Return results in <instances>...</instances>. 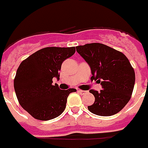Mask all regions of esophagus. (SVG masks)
<instances>
[{"instance_id":"esophagus-1","label":"esophagus","mask_w":148,"mask_h":148,"mask_svg":"<svg viewBox=\"0 0 148 148\" xmlns=\"http://www.w3.org/2000/svg\"><path fill=\"white\" fill-rule=\"evenodd\" d=\"M78 92L80 94H86L87 93V91L86 90H79Z\"/></svg>"}]
</instances>
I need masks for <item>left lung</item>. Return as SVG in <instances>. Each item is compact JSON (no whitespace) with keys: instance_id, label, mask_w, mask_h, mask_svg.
<instances>
[{"instance_id":"1","label":"left lung","mask_w":148,"mask_h":148,"mask_svg":"<svg viewBox=\"0 0 148 148\" xmlns=\"http://www.w3.org/2000/svg\"><path fill=\"white\" fill-rule=\"evenodd\" d=\"M76 51L90 65V79L101 83V90H90L94 103L88 106L93 114L110 116L120 112L130 100L135 73L125 54L110 47L93 43L77 46Z\"/></svg>"}]
</instances>
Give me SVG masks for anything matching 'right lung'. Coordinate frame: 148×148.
Returning <instances> with one entry per match:
<instances>
[{
  "instance_id": "add662e5",
  "label": "right lung",
  "mask_w": 148,
  "mask_h": 148,
  "mask_svg": "<svg viewBox=\"0 0 148 148\" xmlns=\"http://www.w3.org/2000/svg\"><path fill=\"white\" fill-rule=\"evenodd\" d=\"M75 52V47H45L31 54L18 68L14 79L16 97L34 119L50 120L64 112L68 96L76 90H61L58 84L52 85V79H59L62 62Z\"/></svg>"
}]
</instances>
